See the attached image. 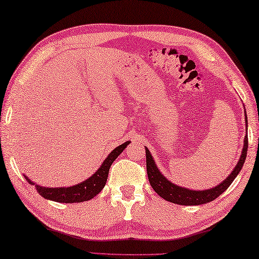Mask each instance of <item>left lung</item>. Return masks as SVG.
Wrapping results in <instances>:
<instances>
[{"instance_id":"left-lung-1","label":"left lung","mask_w":259,"mask_h":259,"mask_svg":"<svg viewBox=\"0 0 259 259\" xmlns=\"http://www.w3.org/2000/svg\"><path fill=\"white\" fill-rule=\"evenodd\" d=\"M244 114H246V110H244ZM246 126H248L247 121V114H246ZM146 149V167H147V176L150 186L158 196H161L163 199H165L170 203L178 204V205H187V206H196V205H203L207 204L209 201H213L214 199L223 194V192L228 189L230 185L233 182L234 179L237 178L239 172L241 171L243 166V163L246 161L247 156V149H248V135H246L243 142V148L241 152V156L239 158L236 167L233 171L230 173L227 179L218 185L216 187L210 188V189L205 190H192L188 189L185 187L177 186L172 183L170 180L164 177L161 171L158 170L156 164H155L154 158L150 154L149 149L145 147Z\"/></svg>"}]
</instances>
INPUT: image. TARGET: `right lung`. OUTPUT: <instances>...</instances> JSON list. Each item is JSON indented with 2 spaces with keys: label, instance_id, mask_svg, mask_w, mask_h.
<instances>
[{
  "label": "right lung",
  "instance_id": "add662e5",
  "mask_svg": "<svg viewBox=\"0 0 259 259\" xmlns=\"http://www.w3.org/2000/svg\"><path fill=\"white\" fill-rule=\"evenodd\" d=\"M129 144L130 142H125L124 144L117 146L116 148H114L109 154V156L103 161L102 165L98 167V170L94 173L91 178H88L84 181L77 183V185H74L72 187H41L39 185H36L35 182H32L30 179H28L27 176H25V178L30 185L36 187L37 192H38L41 197H44L45 199L65 204L81 203V201L91 200L96 195L100 194L101 190L105 187L107 176H109V171L112 163L115 161L116 157L123 152L124 148Z\"/></svg>",
  "mask_w": 259,
  "mask_h": 259
}]
</instances>
